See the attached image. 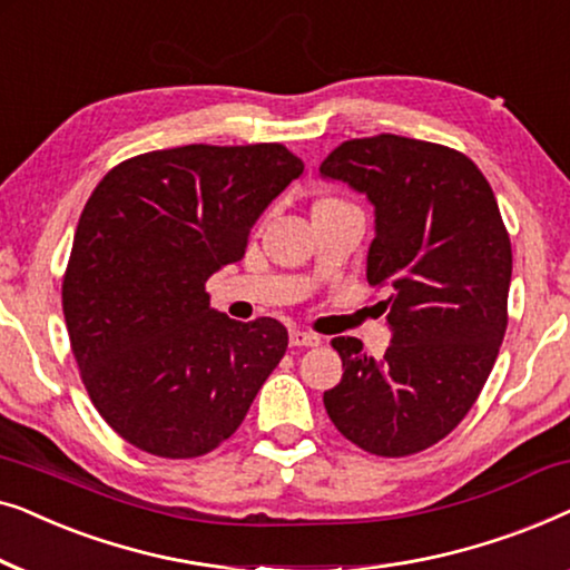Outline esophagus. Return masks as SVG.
<instances>
[{"label":"esophagus","mask_w":570,"mask_h":570,"mask_svg":"<svg viewBox=\"0 0 570 570\" xmlns=\"http://www.w3.org/2000/svg\"><path fill=\"white\" fill-rule=\"evenodd\" d=\"M318 342H322V340H318L316 334H311V332H301V330L291 332V345L293 347H316Z\"/></svg>","instance_id":"1"}]
</instances>
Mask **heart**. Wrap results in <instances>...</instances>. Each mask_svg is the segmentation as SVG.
<instances>
[{
    "label": "heart",
    "mask_w": 570,
    "mask_h": 570,
    "mask_svg": "<svg viewBox=\"0 0 570 570\" xmlns=\"http://www.w3.org/2000/svg\"><path fill=\"white\" fill-rule=\"evenodd\" d=\"M326 202H334V199H324V202H318V205H326Z\"/></svg>",
    "instance_id": "heart-1"
}]
</instances>
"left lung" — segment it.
I'll return each mask as SVG.
<instances>
[{"mask_svg":"<svg viewBox=\"0 0 570 570\" xmlns=\"http://www.w3.org/2000/svg\"><path fill=\"white\" fill-rule=\"evenodd\" d=\"M318 174L368 197L365 277L392 287L384 357L332 340L345 373L324 392L326 415L368 454H417L462 423L501 350L511 285L501 209L466 155L423 139H347Z\"/></svg>","mask_w":570,"mask_h":570,"instance_id":"1","label":"left lung"}]
</instances>
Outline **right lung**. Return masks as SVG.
I'll use <instances>...</instances> for the list:
<instances>
[{
    "label": "right lung",
    "mask_w": 570,
    "mask_h": 570,
    "mask_svg": "<svg viewBox=\"0 0 570 570\" xmlns=\"http://www.w3.org/2000/svg\"><path fill=\"white\" fill-rule=\"evenodd\" d=\"M301 174L277 142L184 145L119 163L90 194L61 306L90 400L131 446L217 449L283 361L285 326L209 308L205 283L244 259L254 223Z\"/></svg>",
    "instance_id": "add662e5"
}]
</instances>
